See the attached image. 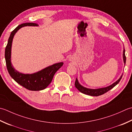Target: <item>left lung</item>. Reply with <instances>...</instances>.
I'll return each mask as SVG.
<instances>
[{"label": "left lung", "instance_id": "left-lung-1", "mask_svg": "<svg viewBox=\"0 0 132 132\" xmlns=\"http://www.w3.org/2000/svg\"><path fill=\"white\" fill-rule=\"evenodd\" d=\"M125 48H123V63H124V64L125 65V63H126V56L125 55ZM122 77V75L121 76V77L119 78V80H117L116 81L114 82V83L109 86H108L106 87H104V88H98V89H90V88H85L84 87H83L82 85L80 84L79 81H78L77 79L76 78V81H75V87H76L78 90H79L80 92H81L84 94H85V95H89V96H98L100 95H102L104 94L105 93L107 92L108 91H109V90H111V89H112L113 87H114L118 83H119L120 81V80L121 79V78Z\"/></svg>", "mask_w": 132, "mask_h": 132}]
</instances>
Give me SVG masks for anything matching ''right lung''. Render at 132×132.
I'll list each match as a JSON object with an SVG mask.
<instances>
[{"label": "right lung", "instance_id": "add662e5", "mask_svg": "<svg viewBox=\"0 0 132 132\" xmlns=\"http://www.w3.org/2000/svg\"><path fill=\"white\" fill-rule=\"evenodd\" d=\"M26 26H38L36 23H26L18 26L11 32L5 49V59L7 68L11 77L19 84L30 90H42L46 88L52 81L53 76L63 65L60 62L48 66L35 73L24 74L16 70L11 63V47L13 38L19 29Z\"/></svg>", "mask_w": 132, "mask_h": 132}]
</instances>
